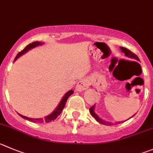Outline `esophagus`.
I'll use <instances>...</instances> for the list:
<instances>
[{
	"instance_id": "esophagus-1",
	"label": "esophagus",
	"mask_w": 153,
	"mask_h": 153,
	"mask_svg": "<svg viewBox=\"0 0 153 153\" xmlns=\"http://www.w3.org/2000/svg\"><path fill=\"white\" fill-rule=\"evenodd\" d=\"M88 85L89 84L87 80L82 79L78 82L76 87H75V90L77 91H83L88 88Z\"/></svg>"
}]
</instances>
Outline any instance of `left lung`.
I'll return each instance as SVG.
<instances>
[{"label":"left lung","mask_w":153,"mask_h":153,"mask_svg":"<svg viewBox=\"0 0 153 153\" xmlns=\"http://www.w3.org/2000/svg\"><path fill=\"white\" fill-rule=\"evenodd\" d=\"M121 50H122V51L124 53H125V55L126 56L129 57V58H132V59H136V60L140 61V59H139V58H138L137 56L135 53H134L133 52H131L130 50L127 49V48H123V47H121ZM94 106H95V105H93V106H91L89 109L90 113L91 114V115H92V116L94 117V118H95V119H96L97 121L99 122V123L102 124V125H108V126H110V125H112V123H110V122H105V121H104V120L101 119L100 117H98V115H97L95 112H94ZM117 123L119 124L120 122H117Z\"/></svg>","instance_id":"1"}]
</instances>
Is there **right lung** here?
Wrapping results in <instances>:
<instances>
[{"mask_svg": "<svg viewBox=\"0 0 153 153\" xmlns=\"http://www.w3.org/2000/svg\"><path fill=\"white\" fill-rule=\"evenodd\" d=\"M41 44H42L41 42L35 41V42L31 43V44H29L28 45H27V46L25 47V48H24L22 51H20V52L17 54V56H16V58H15V60L17 59V58H18L19 56H22V54H24L25 53H26L28 50H31V48H34L37 46H39V45H41ZM73 93H74V91H72V90H70L69 91H68V92H67L66 94L64 95V97H62V100L60 101V102H59V105L57 106L56 109L55 110H54L53 112L51 114V115H48V116H46L44 118H28V117L24 116V115H20V114H19V116H21L22 118H25V119L28 120V121H30V122H35V123H43V122H47V123H49V122H52V121H53V120H55L57 117L60 115L61 112H62V109H63V108L65 107V103H66L67 100H68V98L69 97L71 96V95H72Z\"/></svg>", "mask_w": 153, "mask_h": 153, "instance_id": "add662e5", "label": "right lung"}]
</instances>
